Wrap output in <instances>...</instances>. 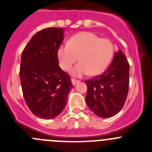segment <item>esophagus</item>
<instances>
[{"instance_id":"34e87169","label":"esophagus","mask_w":152,"mask_h":152,"mask_svg":"<svg viewBox=\"0 0 152 152\" xmlns=\"http://www.w3.org/2000/svg\"><path fill=\"white\" fill-rule=\"evenodd\" d=\"M71 81H72V84H73V86H75L76 83H79V82H80L79 80H77V79H72Z\"/></svg>"}]
</instances>
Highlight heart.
<instances>
[{
  "mask_svg": "<svg viewBox=\"0 0 152 152\" xmlns=\"http://www.w3.org/2000/svg\"><path fill=\"white\" fill-rule=\"evenodd\" d=\"M114 51V44L110 39L100 38L91 32H80L69 38L68 43L58 48L57 57L64 71H69L79 59L80 62L71 70L73 76L81 77L88 73L95 76L109 66Z\"/></svg>",
  "mask_w": 152,
  "mask_h": 152,
  "instance_id": "b5f03b06",
  "label": "heart"
}]
</instances>
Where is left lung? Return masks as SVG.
<instances>
[{
	"label": "left lung",
	"mask_w": 152,
	"mask_h": 152,
	"mask_svg": "<svg viewBox=\"0 0 152 152\" xmlns=\"http://www.w3.org/2000/svg\"><path fill=\"white\" fill-rule=\"evenodd\" d=\"M129 71L127 58L119 50L103 74L85 82L88 87L86 103L96 115L110 118L122 109L128 93Z\"/></svg>",
	"instance_id": "8db88e82"
}]
</instances>
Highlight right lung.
Segmentation results:
<instances>
[{
  "mask_svg": "<svg viewBox=\"0 0 152 152\" xmlns=\"http://www.w3.org/2000/svg\"><path fill=\"white\" fill-rule=\"evenodd\" d=\"M64 39L61 28H48L35 34L22 52L20 81L25 103L40 118L60 115L73 86L58 66L57 50Z\"/></svg>",
  "mask_w": 152,
  "mask_h": 152,
  "instance_id": "right-lung-1",
  "label": "right lung"
}]
</instances>
